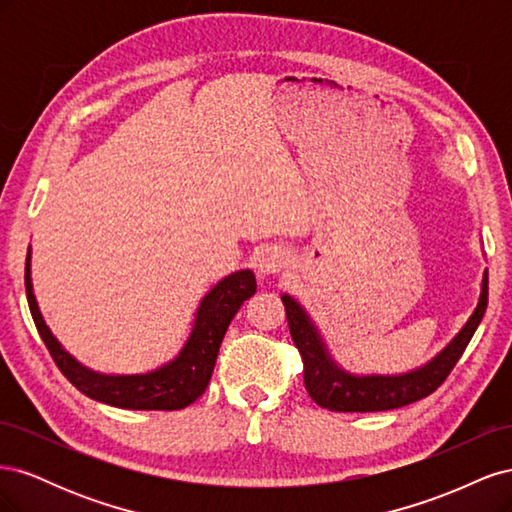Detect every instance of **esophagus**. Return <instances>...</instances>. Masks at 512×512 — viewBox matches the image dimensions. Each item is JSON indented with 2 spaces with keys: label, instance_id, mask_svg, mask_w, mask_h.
<instances>
[{
  "label": "esophagus",
  "instance_id": "esophagus-1",
  "mask_svg": "<svg viewBox=\"0 0 512 512\" xmlns=\"http://www.w3.org/2000/svg\"><path fill=\"white\" fill-rule=\"evenodd\" d=\"M288 256L282 252L280 247H267L265 252H260L258 256V273L262 275H273L277 271H282L286 267Z\"/></svg>",
  "mask_w": 512,
  "mask_h": 512
}]
</instances>
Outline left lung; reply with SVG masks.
<instances>
[{
    "label": "left lung",
    "mask_w": 512,
    "mask_h": 512,
    "mask_svg": "<svg viewBox=\"0 0 512 512\" xmlns=\"http://www.w3.org/2000/svg\"><path fill=\"white\" fill-rule=\"evenodd\" d=\"M489 297V273L485 269L480 282L478 303L463 327L429 361L401 374H352L335 361L327 342L307 309L288 292H282L286 318L294 346L299 348L305 365V389L320 408L333 412H380L431 395L451 374L474 331L485 316Z\"/></svg>",
    "instance_id": "obj_1"
}]
</instances>
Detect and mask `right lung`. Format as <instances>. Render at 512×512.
Returning <instances> with one entry per match:
<instances>
[{
	"label": "right lung",
	"instance_id": "1",
	"mask_svg": "<svg viewBox=\"0 0 512 512\" xmlns=\"http://www.w3.org/2000/svg\"><path fill=\"white\" fill-rule=\"evenodd\" d=\"M25 292L29 312L44 346L53 361L76 389L89 399L126 410H181L205 393L211 380L220 344L230 320L235 318L243 301L256 292V277L250 269L230 273L200 299L192 329L173 359L143 374H102L76 361L61 346L59 339L44 322L32 284V245L25 260Z\"/></svg>",
	"mask_w": 512,
	"mask_h": 512
}]
</instances>
